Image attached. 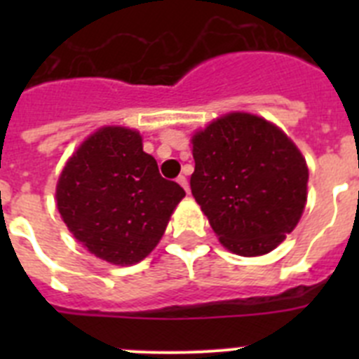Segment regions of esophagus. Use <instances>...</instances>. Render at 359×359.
<instances>
[{"instance_id":"obj_1","label":"esophagus","mask_w":359,"mask_h":359,"mask_svg":"<svg viewBox=\"0 0 359 359\" xmlns=\"http://www.w3.org/2000/svg\"><path fill=\"white\" fill-rule=\"evenodd\" d=\"M177 183H180V185H182V187H183V189H185V190H187V192H190V187H189V182H187V177H185V176H183V174H182V176H177Z\"/></svg>"}]
</instances>
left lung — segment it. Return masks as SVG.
<instances>
[{"label":"left lung","instance_id":"1","mask_svg":"<svg viewBox=\"0 0 359 359\" xmlns=\"http://www.w3.org/2000/svg\"><path fill=\"white\" fill-rule=\"evenodd\" d=\"M190 189L221 244L264 255L294 230L307 199L306 160L261 116L230 113L192 136Z\"/></svg>","mask_w":359,"mask_h":359}]
</instances>
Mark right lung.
Returning <instances> with one entry per match:
<instances>
[{"label": "right lung", "mask_w": 359, "mask_h": 359, "mask_svg": "<svg viewBox=\"0 0 359 359\" xmlns=\"http://www.w3.org/2000/svg\"><path fill=\"white\" fill-rule=\"evenodd\" d=\"M55 196L62 221L88 252L128 266L160 243L185 190L161 177L140 133L109 126L69 158Z\"/></svg>", "instance_id": "add662e5"}]
</instances>
